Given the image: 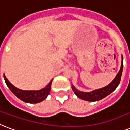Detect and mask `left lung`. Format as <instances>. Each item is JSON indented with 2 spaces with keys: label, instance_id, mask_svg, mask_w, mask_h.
<instances>
[{
  "label": "left lung",
  "instance_id": "8db88e82",
  "mask_svg": "<svg viewBox=\"0 0 130 130\" xmlns=\"http://www.w3.org/2000/svg\"><path fill=\"white\" fill-rule=\"evenodd\" d=\"M123 67V58L122 56L120 70L117 74V76H115L114 80L110 84H108L107 86H105V87L100 88V89H95L94 91H90V92H83V91H79L73 85H72V89L74 91V93L76 94V96L82 100L90 102H95L100 100L104 98H105L106 96L110 94L117 87V86L120 83L121 77V74H122Z\"/></svg>",
  "mask_w": 130,
  "mask_h": 130
}]
</instances>
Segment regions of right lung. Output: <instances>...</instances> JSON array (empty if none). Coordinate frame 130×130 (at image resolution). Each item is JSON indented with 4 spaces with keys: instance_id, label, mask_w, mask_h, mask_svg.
Wrapping results in <instances>:
<instances>
[{
    "instance_id": "obj_1",
    "label": "right lung",
    "mask_w": 130,
    "mask_h": 130,
    "mask_svg": "<svg viewBox=\"0 0 130 130\" xmlns=\"http://www.w3.org/2000/svg\"><path fill=\"white\" fill-rule=\"evenodd\" d=\"M4 79H5L7 85L14 95L17 96L18 98H20V100H22V101L31 104L39 103L40 102L46 99V98L48 96L51 90V82L53 80L52 79L49 82V84L45 88L42 89L37 90V91H25V90L18 89L14 85H12L9 81V80L6 78L5 74H4Z\"/></svg>"
}]
</instances>
